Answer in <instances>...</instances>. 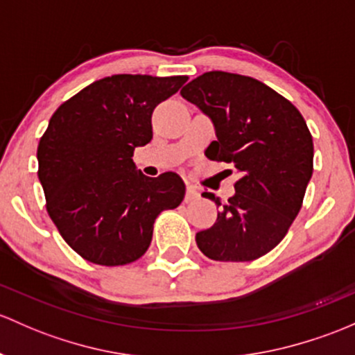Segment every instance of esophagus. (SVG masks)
Returning a JSON list of instances; mask_svg holds the SVG:
<instances>
[{
  "label": "esophagus",
  "mask_w": 355,
  "mask_h": 355,
  "mask_svg": "<svg viewBox=\"0 0 355 355\" xmlns=\"http://www.w3.org/2000/svg\"><path fill=\"white\" fill-rule=\"evenodd\" d=\"M199 199V192L192 185H187V193H185V202H192V200Z\"/></svg>",
  "instance_id": "esophagus-1"
}]
</instances>
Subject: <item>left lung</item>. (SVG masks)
<instances>
[{"mask_svg": "<svg viewBox=\"0 0 355 355\" xmlns=\"http://www.w3.org/2000/svg\"><path fill=\"white\" fill-rule=\"evenodd\" d=\"M180 95L214 124L218 139L207 158L240 175L227 202L202 193L221 212L196 234L197 246L218 262L260 259L286 236L313 175V137L303 115L262 81L225 71L200 74Z\"/></svg>", "mask_w": 355, "mask_h": 355, "instance_id": "1", "label": "left lung"}]
</instances>
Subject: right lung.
<instances>
[{
  "label": "right lung",
  "instance_id": "obj_1",
  "mask_svg": "<svg viewBox=\"0 0 355 355\" xmlns=\"http://www.w3.org/2000/svg\"><path fill=\"white\" fill-rule=\"evenodd\" d=\"M187 80L114 74L51 117L37 148L46 207L66 243L88 262L114 267L143 257L159 212L184 200L177 173L144 177L132 155L151 141L155 107Z\"/></svg>",
  "mask_w": 355,
  "mask_h": 355
}]
</instances>
